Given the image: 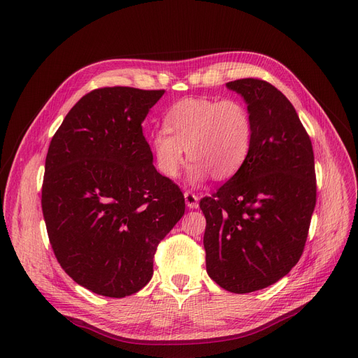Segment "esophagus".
I'll list each match as a JSON object with an SVG mask.
<instances>
[{
  "mask_svg": "<svg viewBox=\"0 0 358 358\" xmlns=\"http://www.w3.org/2000/svg\"><path fill=\"white\" fill-rule=\"evenodd\" d=\"M198 201H199V198L195 194H192L189 191L185 192V202H186V207H188V208H191V210L196 208L198 207Z\"/></svg>",
  "mask_w": 358,
  "mask_h": 358,
  "instance_id": "obj_1",
  "label": "esophagus"
}]
</instances>
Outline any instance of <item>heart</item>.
<instances>
[{
    "instance_id": "b5f03b06",
    "label": "heart",
    "mask_w": 358,
    "mask_h": 358,
    "mask_svg": "<svg viewBox=\"0 0 358 358\" xmlns=\"http://www.w3.org/2000/svg\"><path fill=\"white\" fill-rule=\"evenodd\" d=\"M164 129L152 135L151 147L160 172L175 178L183 164L185 150L191 185L233 178L246 163L253 140V122L241 100L188 97L170 106Z\"/></svg>"
}]
</instances>
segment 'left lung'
Wrapping results in <instances>:
<instances>
[{
    "instance_id": "obj_1",
    "label": "left lung",
    "mask_w": 358,
    "mask_h": 358,
    "mask_svg": "<svg viewBox=\"0 0 358 358\" xmlns=\"http://www.w3.org/2000/svg\"><path fill=\"white\" fill-rule=\"evenodd\" d=\"M253 122L250 155L213 196L202 198L208 275L230 293L277 282L299 262L316 206L312 141L293 105L272 84L242 78Z\"/></svg>"
}]
</instances>
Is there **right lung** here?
Returning <instances> with one entry per match:
<instances>
[{"label": "right lung", "instance_id": "right-lung-1", "mask_svg": "<svg viewBox=\"0 0 358 358\" xmlns=\"http://www.w3.org/2000/svg\"><path fill=\"white\" fill-rule=\"evenodd\" d=\"M164 90L103 87L83 96L45 162L42 211L62 269L87 290L121 299L152 277L159 243L185 213L162 176L143 122Z\"/></svg>", "mask_w": 358, "mask_h": 358}]
</instances>
